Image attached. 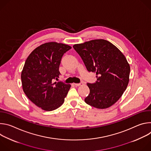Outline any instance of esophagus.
Instances as JSON below:
<instances>
[{"label":"esophagus","instance_id":"esophagus-1","mask_svg":"<svg viewBox=\"0 0 151 151\" xmlns=\"http://www.w3.org/2000/svg\"><path fill=\"white\" fill-rule=\"evenodd\" d=\"M74 85L75 86H80L81 85H83V83L82 82H80V83H74Z\"/></svg>","mask_w":151,"mask_h":151}]
</instances>
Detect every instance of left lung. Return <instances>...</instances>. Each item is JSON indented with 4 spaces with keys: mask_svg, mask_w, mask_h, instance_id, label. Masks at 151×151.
<instances>
[{
    "mask_svg": "<svg viewBox=\"0 0 151 151\" xmlns=\"http://www.w3.org/2000/svg\"><path fill=\"white\" fill-rule=\"evenodd\" d=\"M88 72L96 73L95 83H88L89 95L85 103L97 109H106L122 96L129 82L130 67L124 54L110 42L95 39L75 44Z\"/></svg>",
    "mask_w": 151,
    "mask_h": 151,
    "instance_id": "obj_1",
    "label": "left lung"
}]
</instances>
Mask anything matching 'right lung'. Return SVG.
<instances>
[{"instance_id": "add662e5", "label": "right lung", "mask_w": 151, "mask_h": 151, "mask_svg": "<svg viewBox=\"0 0 151 151\" xmlns=\"http://www.w3.org/2000/svg\"><path fill=\"white\" fill-rule=\"evenodd\" d=\"M71 47L48 42L35 49L26 60L21 78L23 89L30 100L46 111L61 106L71 87L69 83L55 82L59 78V66L64 54Z\"/></svg>"}]
</instances>
